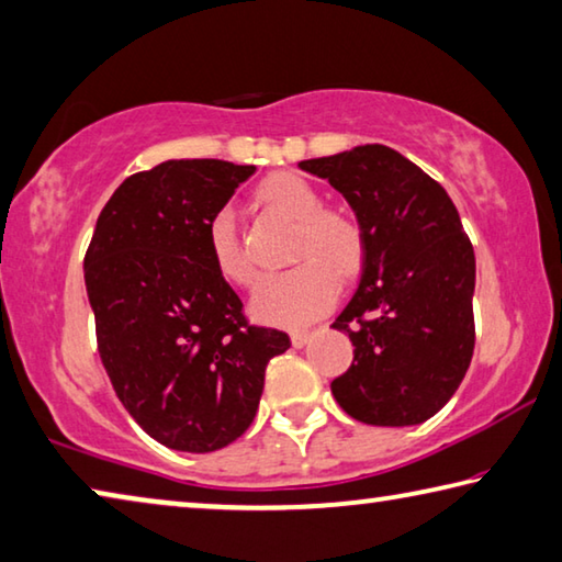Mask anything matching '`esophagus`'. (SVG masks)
<instances>
[{"mask_svg":"<svg viewBox=\"0 0 562 562\" xmlns=\"http://www.w3.org/2000/svg\"><path fill=\"white\" fill-rule=\"evenodd\" d=\"M311 338H314V334H311V330H293L291 334V344L296 346V348H303L306 346Z\"/></svg>","mask_w":562,"mask_h":562,"instance_id":"34e87169","label":"esophagus"}]
</instances>
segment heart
Instances as JSON below:
<instances>
[{
	"mask_svg": "<svg viewBox=\"0 0 562 562\" xmlns=\"http://www.w3.org/2000/svg\"><path fill=\"white\" fill-rule=\"evenodd\" d=\"M256 199L271 214L296 226L291 263L301 266L259 283L251 299V316L281 328L306 326L336 303V279L348 281L361 271L366 259L363 228L344 211L324 209L321 191L293 171L266 177L256 189ZM206 244L221 279L232 286H251L256 273L238 241L232 211L224 209L211 216Z\"/></svg>",
	"mask_w": 562,
	"mask_h": 562,
	"instance_id": "b5f03b06",
	"label": "heart"
}]
</instances>
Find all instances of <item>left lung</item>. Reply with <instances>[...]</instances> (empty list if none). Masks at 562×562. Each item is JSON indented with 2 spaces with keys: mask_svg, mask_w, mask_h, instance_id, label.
<instances>
[{
  "mask_svg": "<svg viewBox=\"0 0 562 562\" xmlns=\"http://www.w3.org/2000/svg\"><path fill=\"white\" fill-rule=\"evenodd\" d=\"M328 179L363 228L361 283L334 321L353 363L330 383L368 426H418L446 406L475 346V254L448 191L391 146L301 161Z\"/></svg>",
  "mask_w": 562,
  "mask_h": 562,
  "instance_id": "obj_1",
  "label": "left lung"
}]
</instances>
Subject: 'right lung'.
Segmentation results:
<instances>
[{"label": "right lung", "mask_w": 562, "mask_h": 562, "mask_svg": "<svg viewBox=\"0 0 562 562\" xmlns=\"http://www.w3.org/2000/svg\"><path fill=\"white\" fill-rule=\"evenodd\" d=\"M256 167L169 159L128 177L97 218L85 283L109 381L161 446L211 453L259 411L266 366L291 346L248 326L209 256V221Z\"/></svg>", "instance_id": "1"}]
</instances>
